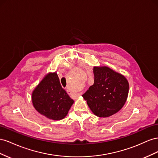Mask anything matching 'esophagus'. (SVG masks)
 Instances as JSON below:
<instances>
[{
	"label": "esophagus",
	"mask_w": 158,
	"mask_h": 158,
	"mask_svg": "<svg viewBox=\"0 0 158 158\" xmlns=\"http://www.w3.org/2000/svg\"><path fill=\"white\" fill-rule=\"evenodd\" d=\"M67 93H68L69 94H75L77 97H79L81 95V94H79V93H72V91H70L69 89H67Z\"/></svg>",
	"instance_id": "obj_1"
}]
</instances>
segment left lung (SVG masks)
I'll return each mask as SVG.
<instances>
[{"mask_svg": "<svg viewBox=\"0 0 158 158\" xmlns=\"http://www.w3.org/2000/svg\"><path fill=\"white\" fill-rule=\"evenodd\" d=\"M94 83L83 97L90 109L98 117H109L118 112L127 100V79L107 66H94Z\"/></svg>", "mask_w": 158, "mask_h": 158, "instance_id": "left-lung-1", "label": "left lung"}]
</instances>
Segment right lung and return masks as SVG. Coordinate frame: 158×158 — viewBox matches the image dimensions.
Wrapping results in <instances>:
<instances>
[{
  "label": "right lung",
  "mask_w": 158,
  "mask_h": 158,
  "mask_svg": "<svg viewBox=\"0 0 158 158\" xmlns=\"http://www.w3.org/2000/svg\"><path fill=\"white\" fill-rule=\"evenodd\" d=\"M31 102L40 114L53 120L64 119L74 101L62 88L57 72L47 73L31 93Z\"/></svg>",
  "instance_id": "right-lung-1"
}]
</instances>
